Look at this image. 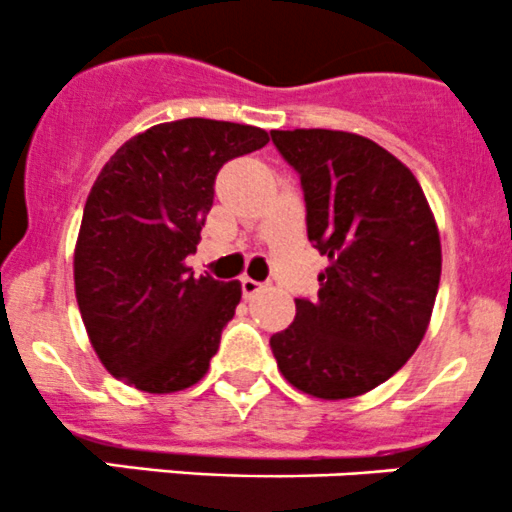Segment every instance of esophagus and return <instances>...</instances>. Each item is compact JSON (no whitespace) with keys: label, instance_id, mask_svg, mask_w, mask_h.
Wrapping results in <instances>:
<instances>
[{"label":"esophagus","instance_id":"esophagus-1","mask_svg":"<svg viewBox=\"0 0 512 512\" xmlns=\"http://www.w3.org/2000/svg\"><path fill=\"white\" fill-rule=\"evenodd\" d=\"M240 285H242V297H245V299L255 297L257 292H262V289H265V285H262V282L252 280V277H242Z\"/></svg>","mask_w":512,"mask_h":512}]
</instances>
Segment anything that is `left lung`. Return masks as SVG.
I'll list each match as a JSON object with an SVG mask.
<instances>
[{"mask_svg":"<svg viewBox=\"0 0 512 512\" xmlns=\"http://www.w3.org/2000/svg\"><path fill=\"white\" fill-rule=\"evenodd\" d=\"M299 173L307 237L329 260L314 302L270 347L299 391L337 401L376 389L426 334L441 282V237L416 175L347 131H272Z\"/></svg>","mask_w":512,"mask_h":512,"instance_id":"1","label":"left lung"}]
</instances>
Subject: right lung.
Wrapping results in <instances>:
<instances>
[{"instance_id": "obj_1", "label": "right lung", "mask_w": 512, "mask_h": 512, "mask_svg": "<svg viewBox=\"0 0 512 512\" xmlns=\"http://www.w3.org/2000/svg\"><path fill=\"white\" fill-rule=\"evenodd\" d=\"M262 128L213 118L158 123L101 168L81 218L74 285L108 374L148 394L198 384L240 304V282L185 265L227 160L260 151Z\"/></svg>"}]
</instances>
